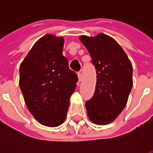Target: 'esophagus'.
<instances>
[{"label": "esophagus", "mask_w": 153, "mask_h": 153, "mask_svg": "<svg viewBox=\"0 0 153 153\" xmlns=\"http://www.w3.org/2000/svg\"><path fill=\"white\" fill-rule=\"evenodd\" d=\"M78 78H79V81H81L82 80V74H81V72H79L78 73Z\"/></svg>", "instance_id": "1"}]
</instances>
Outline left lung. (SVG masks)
I'll list each match as a JSON object with an SVG mask.
<instances>
[{"mask_svg": "<svg viewBox=\"0 0 153 153\" xmlns=\"http://www.w3.org/2000/svg\"><path fill=\"white\" fill-rule=\"evenodd\" d=\"M95 66L97 83L93 97L85 103L88 116L96 125L115 120L127 104L133 86V68L125 51L108 35L80 36Z\"/></svg>", "mask_w": 153, "mask_h": 153, "instance_id": "8db88e82", "label": "left lung"}]
</instances>
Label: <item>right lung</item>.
Returning a JSON list of instances; mask_svg holds the SVG:
<instances>
[{
    "mask_svg": "<svg viewBox=\"0 0 153 153\" xmlns=\"http://www.w3.org/2000/svg\"><path fill=\"white\" fill-rule=\"evenodd\" d=\"M64 38L38 40L19 66V87L28 111L40 124L56 127L65 120L78 76L62 54Z\"/></svg>",
    "mask_w": 153,
    "mask_h": 153,
    "instance_id": "right-lung-1",
    "label": "right lung"
}]
</instances>
